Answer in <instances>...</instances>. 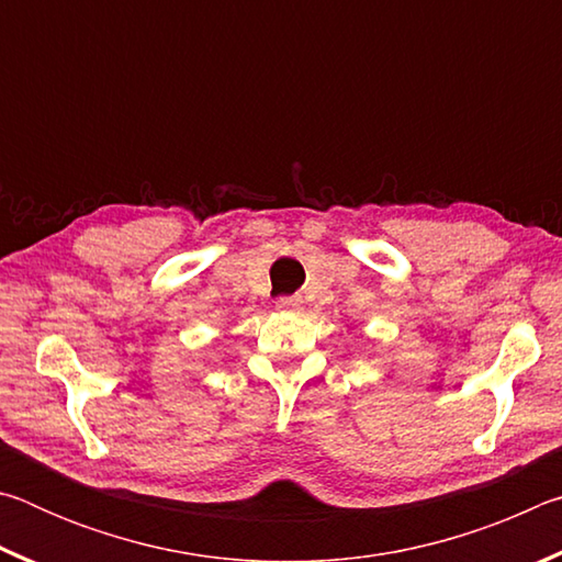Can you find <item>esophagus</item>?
<instances>
[{
  "label": "esophagus",
  "instance_id": "esophagus-1",
  "mask_svg": "<svg viewBox=\"0 0 562 562\" xmlns=\"http://www.w3.org/2000/svg\"><path fill=\"white\" fill-rule=\"evenodd\" d=\"M302 307V300L294 294V297H280L278 300V310L280 312H297Z\"/></svg>",
  "mask_w": 562,
  "mask_h": 562
}]
</instances>
